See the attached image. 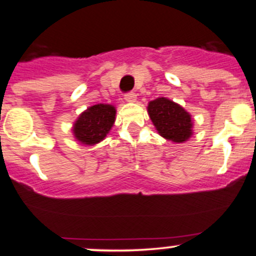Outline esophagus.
<instances>
[{
    "instance_id": "obj_1",
    "label": "esophagus",
    "mask_w": 256,
    "mask_h": 256,
    "mask_svg": "<svg viewBox=\"0 0 256 256\" xmlns=\"http://www.w3.org/2000/svg\"><path fill=\"white\" fill-rule=\"evenodd\" d=\"M136 98H137L136 94H134V92H128V94H125V100L128 103L136 102Z\"/></svg>"
}]
</instances>
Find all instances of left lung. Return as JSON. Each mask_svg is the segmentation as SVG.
<instances>
[{"instance_id":"1","label":"left lung","mask_w":256,"mask_h":256,"mask_svg":"<svg viewBox=\"0 0 256 256\" xmlns=\"http://www.w3.org/2000/svg\"><path fill=\"white\" fill-rule=\"evenodd\" d=\"M148 114L160 136L175 143H184L193 134L192 118L181 106L168 98L150 100Z\"/></svg>"}]
</instances>
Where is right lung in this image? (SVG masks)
<instances>
[{
    "label": "right lung",
    "mask_w": 256,
    "mask_h": 256,
    "mask_svg": "<svg viewBox=\"0 0 256 256\" xmlns=\"http://www.w3.org/2000/svg\"><path fill=\"white\" fill-rule=\"evenodd\" d=\"M115 106L112 104L92 106L80 114L72 126V134L82 144L94 146L106 138L115 122Z\"/></svg>",
    "instance_id": "1"
}]
</instances>
